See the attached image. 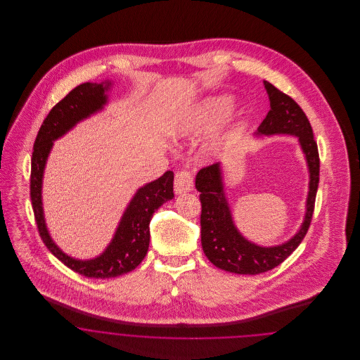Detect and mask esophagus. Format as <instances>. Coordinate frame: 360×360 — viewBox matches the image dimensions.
<instances>
[{"label": "esophagus", "instance_id": "1", "mask_svg": "<svg viewBox=\"0 0 360 360\" xmlns=\"http://www.w3.org/2000/svg\"><path fill=\"white\" fill-rule=\"evenodd\" d=\"M193 188V174L188 170H181L175 174L174 190L176 194L188 193Z\"/></svg>", "mask_w": 360, "mask_h": 360}]
</instances>
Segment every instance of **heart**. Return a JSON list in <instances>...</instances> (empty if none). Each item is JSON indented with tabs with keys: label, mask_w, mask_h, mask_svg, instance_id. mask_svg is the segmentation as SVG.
I'll list each match as a JSON object with an SVG mask.
<instances>
[{
	"label": "heart",
	"mask_w": 360,
	"mask_h": 360,
	"mask_svg": "<svg viewBox=\"0 0 360 360\" xmlns=\"http://www.w3.org/2000/svg\"><path fill=\"white\" fill-rule=\"evenodd\" d=\"M231 110V101L225 97L210 98L195 106L184 122L181 124V132L184 135L205 134L214 129L228 116Z\"/></svg>",
	"instance_id": "heart-1"
}]
</instances>
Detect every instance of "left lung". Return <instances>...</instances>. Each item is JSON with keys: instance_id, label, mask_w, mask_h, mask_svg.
Here are the masks:
<instances>
[{"instance_id": "8db88e82", "label": "left lung", "mask_w": 360, "mask_h": 360, "mask_svg": "<svg viewBox=\"0 0 360 360\" xmlns=\"http://www.w3.org/2000/svg\"><path fill=\"white\" fill-rule=\"evenodd\" d=\"M270 100V110L257 128V134H288L300 139L308 162L309 182L307 214L298 233L288 243L276 247H259L244 239L232 221L231 209L224 194L220 163L201 169L195 176V188L201 201V244L206 257L219 269L235 274L257 275L273 270L304 240L314 212L316 193L320 181V156L313 129L301 106L290 96L264 81Z\"/></svg>"}]
</instances>
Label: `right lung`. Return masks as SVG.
<instances>
[{
    "label": "right lung",
    "mask_w": 360,
    "mask_h": 360,
    "mask_svg": "<svg viewBox=\"0 0 360 360\" xmlns=\"http://www.w3.org/2000/svg\"><path fill=\"white\" fill-rule=\"evenodd\" d=\"M109 82H86L77 86L52 108L34 140L30 184L34 221L46 247L70 270L87 278L100 279L115 278L136 269L148 251L150 221L155 210L174 197L172 172H166L154 182L139 188L121 219L112 243L103 255L91 260H77L68 257L50 238L41 207V179L52 141L65 135L78 121L103 109V103H106L105 90L109 89Z\"/></svg>",
    "instance_id": "add662e5"
}]
</instances>
